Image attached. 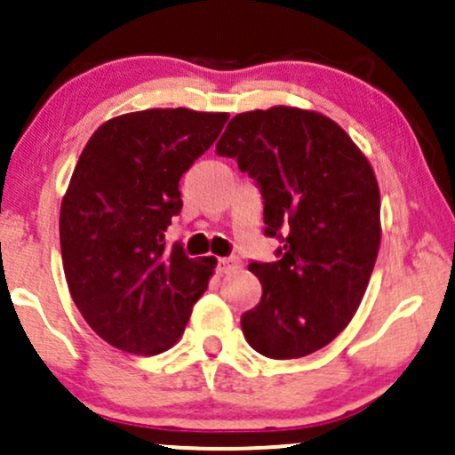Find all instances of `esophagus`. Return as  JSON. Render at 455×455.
I'll use <instances>...</instances> for the list:
<instances>
[{
  "label": "esophagus",
  "mask_w": 455,
  "mask_h": 455,
  "mask_svg": "<svg viewBox=\"0 0 455 455\" xmlns=\"http://www.w3.org/2000/svg\"><path fill=\"white\" fill-rule=\"evenodd\" d=\"M239 269V263L235 259H220L218 260V274H233Z\"/></svg>",
  "instance_id": "obj_1"
}]
</instances>
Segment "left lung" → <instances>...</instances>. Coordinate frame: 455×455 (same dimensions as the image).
Here are the masks:
<instances>
[{"instance_id":"left-lung-1","label":"left lung","mask_w":455,"mask_h":455,"mask_svg":"<svg viewBox=\"0 0 455 455\" xmlns=\"http://www.w3.org/2000/svg\"><path fill=\"white\" fill-rule=\"evenodd\" d=\"M257 180L265 235L278 260L250 263L263 284L242 316L243 336L271 359L327 347L362 304L380 245V192L372 166L333 119L295 107L239 113L216 145Z\"/></svg>"}]
</instances>
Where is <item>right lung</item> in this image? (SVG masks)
<instances>
[{
  "label": "right lung",
  "mask_w": 455,
  "mask_h": 455,
  "mask_svg": "<svg viewBox=\"0 0 455 455\" xmlns=\"http://www.w3.org/2000/svg\"><path fill=\"white\" fill-rule=\"evenodd\" d=\"M228 113L148 108L104 122L61 201L60 242L72 299L115 348L158 355L180 340L218 260L166 248L181 175L212 148Z\"/></svg>",
  "instance_id": "obj_1"
}]
</instances>
